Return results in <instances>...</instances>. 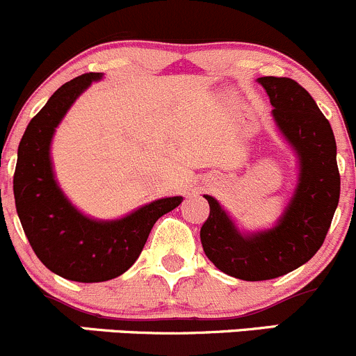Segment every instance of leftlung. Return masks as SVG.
Wrapping results in <instances>:
<instances>
[{"label":"left lung","instance_id":"left-lung-1","mask_svg":"<svg viewBox=\"0 0 356 356\" xmlns=\"http://www.w3.org/2000/svg\"><path fill=\"white\" fill-rule=\"evenodd\" d=\"M274 106L275 125L298 158V184L284 213L267 231L241 232L217 200L201 225L204 254L224 274L267 281L307 264L327 236L339 203L341 179L331 124L308 91L288 77L258 79Z\"/></svg>","mask_w":356,"mask_h":356}]
</instances>
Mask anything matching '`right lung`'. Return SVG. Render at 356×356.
Here are the masks:
<instances>
[{
    "label": "right lung",
    "instance_id": "obj_1",
    "mask_svg": "<svg viewBox=\"0 0 356 356\" xmlns=\"http://www.w3.org/2000/svg\"><path fill=\"white\" fill-rule=\"evenodd\" d=\"M102 77L82 74L53 92L25 129L13 175L17 213L32 250L49 270L75 282L110 281L129 270L155 222L182 203V196H172L117 220H95L63 195L49 155L53 134L75 99Z\"/></svg>",
    "mask_w": 356,
    "mask_h": 356
}]
</instances>
